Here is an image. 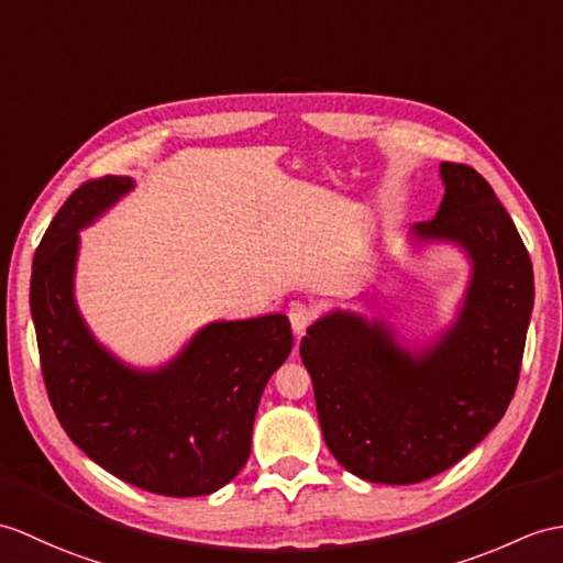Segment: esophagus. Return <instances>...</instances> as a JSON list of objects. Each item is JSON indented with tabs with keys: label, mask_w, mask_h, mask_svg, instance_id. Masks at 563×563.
Returning <instances> with one entry per match:
<instances>
[{
	"label": "esophagus",
	"mask_w": 563,
	"mask_h": 563,
	"mask_svg": "<svg viewBox=\"0 0 563 563\" xmlns=\"http://www.w3.org/2000/svg\"><path fill=\"white\" fill-rule=\"evenodd\" d=\"M287 317H290L295 335H302L307 331V325L313 319V311L307 305H302V302H292L290 309H287Z\"/></svg>",
	"instance_id": "esophagus-1"
}]
</instances>
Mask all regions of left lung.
<instances>
[{
    "label": "left lung",
    "instance_id": "1",
    "mask_svg": "<svg viewBox=\"0 0 563 563\" xmlns=\"http://www.w3.org/2000/svg\"><path fill=\"white\" fill-rule=\"evenodd\" d=\"M437 216L405 234L412 250L451 244L470 266L453 319L424 341L333 309L299 345L325 446L347 473L415 485L459 463L501 422L518 384L534 302L526 244L489 181L439 165Z\"/></svg>",
    "mask_w": 563,
    "mask_h": 563
}]
</instances>
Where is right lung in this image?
<instances>
[{"label":"right lung","mask_w":563,"mask_h":563,"mask_svg":"<svg viewBox=\"0 0 563 563\" xmlns=\"http://www.w3.org/2000/svg\"><path fill=\"white\" fill-rule=\"evenodd\" d=\"M134 187L117 175L86 181L37 246L31 317L47 396L69 439L114 477L163 496L213 494L250 459L261 394L292 350L290 321H208L158 367L102 345L76 302L78 232Z\"/></svg>","instance_id":"add662e5"}]
</instances>
